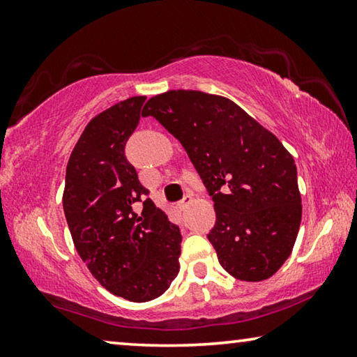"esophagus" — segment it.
Here are the masks:
<instances>
[{"mask_svg": "<svg viewBox=\"0 0 357 357\" xmlns=\"http://www.w3.org/2000/svg\"><path fill=\"white\" fill-rule=\"evenodd\" d=\"M190 202H192V195H189V193H187V195H184L183 200L178 202V208H179L181 211H184L187 206H189Z\"/></svg>", "mask_w": 357, "mask_h": 357, "instance_id": "esophagus-1", "label": "esophagus"}]
</instances>
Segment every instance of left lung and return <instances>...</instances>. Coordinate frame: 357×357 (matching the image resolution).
Returning a JSON list of instances; mask_svg holds the SVG:
<instances>
[{"mask_svg": "<svg viewBox=\"0 0 357 357\" xmlns=\"http://www.w3.org/2000/svg\"><path fill=\"white\" fill-rule=\"evenodd\" d=\"M142 114L178 138L213 197L208 239L222 268L247 282L275 274L302 217L298 170L279 138L234 102L202 91L154 96Z\"/></svg>", "mask_w": 357, "mask_h": 357, "instance_id": "left-lung-1", "label": "left lung"}]
</instances>
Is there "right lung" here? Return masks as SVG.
<instances>
[{
	"mask_svg": "<svg viewBox=\"0 0 357 357\" xmlns=\"http://www.w3.org/2000/svg\"><path fill=\"white\" fill-rule=\"evenodd\" d=\"M144 100L126 99L89 121L68 162L63 195L78 255L102 287L132 302L167 291L179 273L183 241L124 153Z\"/></svg>",
	"mask_w": 357,
	"mask_h": 357,
	"instance_id": "right-lung-1",
	"label": "right lung"
}]
</instances>
